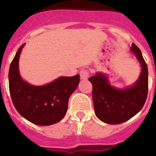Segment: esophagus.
<instances>
[{"label": "esophagus", "instance_id": "obj_1", "mask_svg": "<svg viewBox=\"0 0 156 156\" xmlns=\"http://www.w3.org/2000/svg\"><path fill=\"white\" fill-rule=\"evenodd\" d=\"M88 76H89V71L88 70H87V69H82V70L80 71L81 79H83V80L87 79Z\"/></svg>", "mask_w": 156, "mask_h": 156}]
</instances>
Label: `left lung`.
<instances>
[{"mask_svg": "<svg viewBox=\"0 0 156 156\" xmlns=\"http://www.w3.org/2000/svg\"><path fill=\"white\" fill-rule=\"evenodd\" d=\"M142 66L140 76L134 84L124 89L114 87L107 76L96 73L89 78L93 87L92 99L95 113L107 124L123 123L135 116L143 108L148 92L147 66L140 49L134 44L130 48Z\"/></svg>", "mask_w": 156, "mask_h": 156, "instance_id": "1", "label": "left lung"}]
</instances>
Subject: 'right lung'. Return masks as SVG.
Returning <instances> with one entry per match:
<instances>
[{
	"instance_id": "obj_1",
	"label": "right lung",
	"mask_w": 156,
	"mask_h": 156,
	"mask_svg": "<svg viewBox=\"0 0 156 156\" xmlns=\"http://www.w3.org/2000/svg\"><path fill=\"white\" fill-rule=\"evenodd\" d=\"M23 44L12 61L9 71V93L16 110L27 121L39 126L57 123L66 116L69 98L78 87L79 74L60 77L44 86H33L21 78L18 61Z\"/></svg>"
}]
</instances>
